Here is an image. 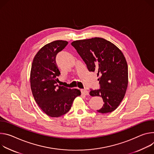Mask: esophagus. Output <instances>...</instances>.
<instances>
[{
  "label": "esophagus",
  "instance_id": "esophagus-1",
  "mask_svg": "<svg viewBox=\"0 0 154 154\" xmlns=\"http://www.w3.org/2000/svg\"><path fill=\"white\" fill-rule=\"evenodd\" d=\"M81 93L82 95H89V92L86 89H81Z\"/></svg>",
  "mask_w": 154,
  "mask_h": 154
}]
</instances>
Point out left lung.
I'll use <instances>...</instances> for the list:
<instances>
[{
  "mask_svg": "<svg viewBox=\"0 0 154 154\" xmlns=\"http://www.w3.org/2000/svg\"><path fill=\"white\" fill-rule=\"evenodd\" d=\"M72 45L86 63L89 72L97 71L100 84L98 90H91V96H100L103 106L97 111H114L125 95L128 82V65L122 51L111 42L95 37L73 42Z\"/></svg>",
  "mask_w": 154,
  "mask_h": 154,
  "instance_id": "1",
  "label": "left lung"
}]
</instances>
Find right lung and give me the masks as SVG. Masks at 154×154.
Here are the masks:
<instances>
[{"instance_id":"add662e5","label":"right lung","mask_w":154,"mask_h":154,"mask_svg":"<svg viewBox=\"0 0 154 154\" xmlns=\"http://www.w3.org/2000/svg\"><path fill=\"white\" fill-rule=\"evenodd\" d=\"M67 44L66 41L56 40L45 45L32 63L30 82L32 95L41 109L51 117H59L68 112L75 98L81 95L79 89L57 84L60 73L55 59Z\"/></svg>"}]
</instances>
